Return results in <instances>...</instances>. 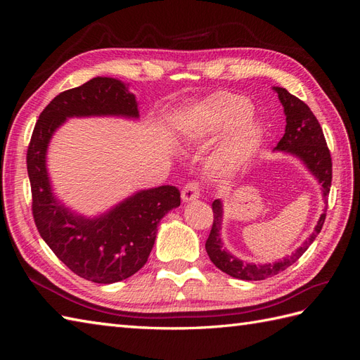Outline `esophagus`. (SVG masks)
Returning a JSON list of instances; mask_svg holds the SVG:
<instances>
[{
  "label": "esophagus",
  "mask_w": 360,
  "mask_h": 360,
  "mask_svg": "<svg viewBox=\"0 0 360 360\" xmlns=\"http://www.w3.org/2000/svg\"><path fill=\"white\" fill-rule=\"evenodd\" d=\"M200 195H201V184L195 180L184 184V188L181 189V198L186 202L200 198Z\"/></svg>",
  "instance_id": "obj_1"
}]
</instances>
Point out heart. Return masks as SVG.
Segmentation results:
<instances>
[{"label": "heart", "mask_w": 360, "mask_h": 360, "mask_svg": "<svg viewBox=\"0 0 360 360\" xmlns=\"http://www.w3.org/2000/svg\"><path fill=\"white\" fill-rule=\"evenodd\" d=\"M250 106L243 97L221 91L197 105L188 115V135L202 139L228 132L212 163L219 171H231L245 163L259 141V129L248 115Z\"/></svg>", "instance_id": "1"}]
</instances>
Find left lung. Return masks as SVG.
Instances as JSON below:
<instances>
[{
    "label": "left lung",
    "mask_w": 360,
    "mask_h": 360,
    "mask_svg": "<svg viewBox=\"0 0 360 360\" xmlns=\"http://www.w3.org/2000/svg\"><path fill=\"white\" fill-rule=\"evenodd\" d=\"M275 91L278 93L279 101L282 106H284V112L287 115L285 134L278 143L276 150L287 151V153L300 158L304 162V165H307L314 176L319 179L323 186L324 198H328L332 184V158L330 150L328 144H326V138L319 120L312 114L309 106L303 101H300L299 97L292 96L285 89H281V86H275ZM212 209L213 225L209 238H207L205 242V250L207 254H209L212 263L233 278L243 281H261L284 271L285 269L296 263V261L304 254V250L311 246V243L315 240V237L321 231L328 207L324 209V213L321 214L314 233L303 242V245L297 250H294V254H291L282 261H278L275 264L263 266L243 263V261L237 259L231 254L226 252L222 248L219 234L222 221L221 201L214 200L212 204Z\"/></svg>",
    "instance_id": "left-lung-1"
}]
</instances>
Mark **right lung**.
Masks as SVG:
<instances>
[{
    "label": "right lung",
    "instance_id": "right-lung-1",
    "mask_svg": "<svg viewBox=\"0 0 360 360\" xmlns=\"http://www.w3.org/2000/svg\"><path fill=\"white\" fill-rule=\"evenodd\" d=\"M73 115L138 117L136 101L112 78H93L63 91L41 111L27 151L31 210L41 238L73 274L96 284H112L147 263L158 224L180 205V192L176 186L138 192L96 219L64 209L52 197L45 159L53 130Z\"/></svg>",
    "mask_w": 360,
    "mask_h": 360
}]
</instances>
